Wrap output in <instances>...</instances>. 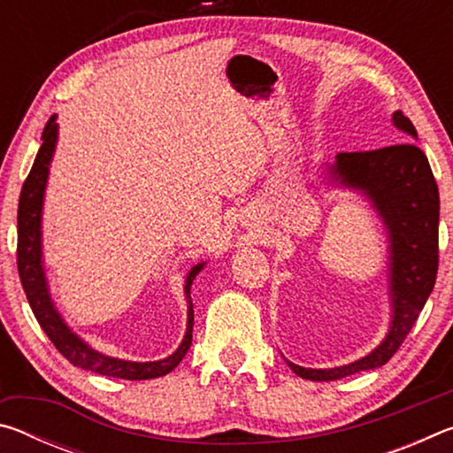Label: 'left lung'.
Here are the masks:
<instances>
[{
    "instance_id": "left-lung-1",
    "label": "left lung",
    "mask_w": 453,
    "mask_h": 453,
    "mask_svg": "<svg viewBox=\"0 0 453 453\" xmlns=\"http://www.w3.org/2000/svg\"><path fill=\"white\" fill-rule=\"evenodd\" d=\"M392 124L418 140L411 121L397 110ZM329 186L357 191L372 203L388 235L389 329L378 348L356 362L313 370L286 359L291 372L303 380L332 381L351 373L375 370L389 362L408 337L432 294L438 273L440 194L432 167L416 143H397L373 151L337 153L326 164Z\"/></svg>"
}]
</instances>
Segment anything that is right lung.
<instances>
[{
  "label": "right lung",
  "mask_w": 453,
  "mask_h": 453,
  "mask_svg": "<svg viewBox=\"0 0 453 453\" xmlns=\"http://www.w3.org/2000/svg\"><path fill=\"white\" fill-rule=\"evenodd\" d=\"M59 135L58 116H51L42 134V148L37 151L35 162L32 165L27 180L24 181L19 196L18 208V272L21 286L27 296V302L32 305L35 319L45 334H48L53 346L64 356L67 362L83 367V370L94 372L107 378L119 380H153L162 378L170 373L173 367H178L188 349L191 346V332H194V303H191V283L196 275L203 270L205 262L194 265L186 278L183 294L188 300V326L186 335L172 356L157 362H129V359H119L105 356L96 348H91L86 340L73 332L65 324L56 303L51 300L48 275H45L43 265V243H42V216H43V199L45 188H48L50 167L53 153H56Z\"/></svg>",
  "instance_id": "right-lung-1"
}]
</instances>
